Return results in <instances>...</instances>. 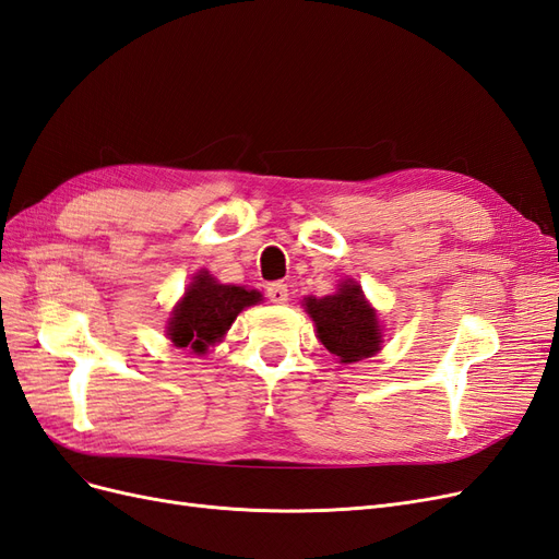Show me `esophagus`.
<instances>
[{
    "instance_id": "esophagus-1",
    "label": "esophagus",
    "mask_w": 559,
    "mask_h": 559,
    "mask_svg": "<svg viewBox=\"0 0 559 559\" xmlns=\"http://www.w3.org/2000/svg\"><path fill=\"white\" fill-rule=\"evenodd\" d=\"M265 294H267V300L275 302V306H282V302L289 300V289H286V284H282V282L270 284Z\"/></svg>"
}]
</instances>
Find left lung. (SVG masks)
Listing matches in <instances>:
<instances>
[{
  "label": "left lung",
  "mask_w": 559,
  "mask_h": 559,
  "mask_svg": "<svg viewBox=\"0 0 559 559\" xmlns=\"http://www.w3.org/2000/svg\"><path fill=\"white\" fill-rule=\"evenodd\" d=\"M306 312L317 326L319 343L341 364H354L373 357L382 347V329L378 312L370 308L361 284L345 280L337 284V292L324 298L302 300Z\"/></svg>",
  "instance_id": "obj_1"
}]
</instances>
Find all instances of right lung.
Instances as JSON below:
<instances>
[{
    "label": "right lung",
    "mask_w": 559,
    "mask_h": 559,
    "mask_svg": "<svg viewBox=\"0 0 559 559\" xmlns=\"http://www.w3.org/2000/svg\"><path fill=\"white\" fill-rule=\"evenodd\" d=\"M259 300L261 294L257 289L222 284L207 270H200L167 319V337L175 347L205 354L210 345L226 335L235 317Z\"/></svg>",
    "instance_id": "right-lung-1"
}]
</instances>
